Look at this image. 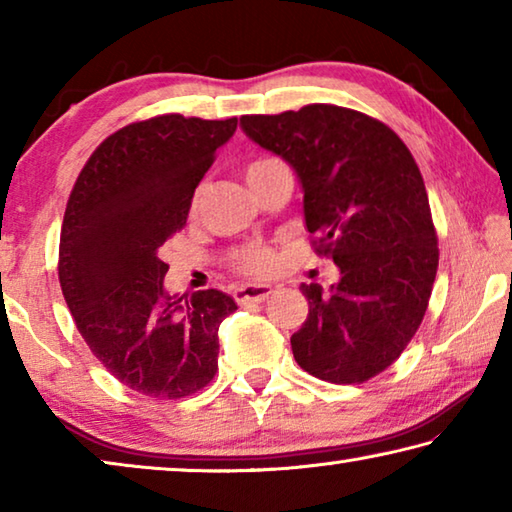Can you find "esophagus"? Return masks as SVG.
I'll return each instance as SVG.
<instances>
[{
    "instance_id": "1",
    "label": "esophagus",
    "mask_w": 512,
    "mask_h": 512,
    "mask_svg": "<svg viewBox=\"0 0 512 512\" xmlns=\"http://www.w3.org/2000/svg\"><path fill=\"white\" fill-rule=\"evenodd\" d=\"M271 293L273 289L266 287V284H248V287L235 291V300L239 305H250V302H264Z\"/></svg>"
}]
</instances>
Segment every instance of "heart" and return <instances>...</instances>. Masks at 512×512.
Returning <instances> with one entry per match:
<instances>
[{"mask_svg": "<svg viewBox=\"0 0 512 512\" xmlns=\"http://www.w3.org/2000/svg\"><path fill=\"white\" fill-rule=\"evenodd\" d=\"M268 162H273V158H259L255 162H250L248 173L266 167ZM235 266H237V271L246 273V275H268L275 268V253L266 246H248L241 250V253H237Z\"/></svg>", "mask_w": 512, "mask_h": 512, "instance_id": "obj_1", "label": "heart"}]
</instances>
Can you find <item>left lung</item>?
<instances>
[{
    "label": "left lung",
    "mask_w": 512,
    "mask_h": 512,
    "mask_svg": "<svg viewBox=\"0 0 512 512\" xmlns=\"http://www.w3.org/2000/svg\"><path fill=\"white\" fill-rule=\"evenodd\" d=\"M241 128L298 173L311 246L341 271L327 293L300 287L309 316L291 336L293 357L323 381L363 384L400 359L436 280L438 237L418 164L384 121L329 103L244 115Z\"/></svg>",
    "instance_id": "8db88e82"
}]
</instances>
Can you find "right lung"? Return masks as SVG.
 <instances>
[{
	"instance_id": "add662e5",
	"label": "right lung",
	"mask_w": 512,
	"mask_h": 512,
	"mask_svg": "<svg viewBox=\"0 0 512 512\" xmlns=\"http://www.w3.org/2000/svg\"><path fill=\"white\" fill-rule=\"evenodd\" d=\"M237 119L158 115L108 135L65 207L58 280L94 357L133 391L180 400L219 370V325L237 309L216 289L164 291L158 250L185 228L194 189Z\"/></svg>"
}]
</instances>
